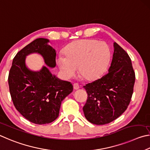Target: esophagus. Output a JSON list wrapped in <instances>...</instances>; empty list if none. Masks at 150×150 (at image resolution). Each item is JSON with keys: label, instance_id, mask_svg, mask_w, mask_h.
Returning a JSON list of instances; mask_svg holds the SVG:
<instances>
[{"label": "esophagus", "instance_id": "34e87169", "mask_svg": "<svg viewBox=\"0 0 150 150\" xmlns=\"http://www.w3.org/2000/svg\"><path fill=\"white\" fill-rule=\"evenodd\" d=\"M73 87H74V90H78V89H79L80 86H79V84H78V83H74L73 84Z\"/></svg>", "mask_w": 150, "mask_h": 150}]
</instances>
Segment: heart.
Instances as JSON below:
<instances>
[{
  "label": "heart",
  "mask_w": 150,
  "mask_h": 150,
  "mask_svg": "<svg viewBox=\"0 0 150 150\" xmlns=\"http://www.w3.org/2000/svg\"><path fill=\"white\" fill-rule=\"evenodd\" d=\"M64 55H58L56 62L62 77L70 79L79 68L86 80H94L105 72L111 59V51L107 43L95 39H81L66 47Z\"/></svg>",
  "instance_id": "b5f03b06"
}]
</instances>
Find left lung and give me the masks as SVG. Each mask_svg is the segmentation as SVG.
Listing matches in <instances>:
<instances>
[{
    "mask_svg": "<svg viewBox=\"0 0 150 150\" xmlns=\"http://www.w3.org/2000/svg\"><path fill=\"white\" fill-rule=\"evenodd\" d=\"M109 72L83 86L88 99L83 107L89 122L103 125L120 117L129 105L135 82V72L129 55L117 43Z\"/></svg>",
    "mask_w": 150,
    "mask_h": 150,
    "instance_id": "left-lung-1",
    "label": "left lung"
}]
</instances>
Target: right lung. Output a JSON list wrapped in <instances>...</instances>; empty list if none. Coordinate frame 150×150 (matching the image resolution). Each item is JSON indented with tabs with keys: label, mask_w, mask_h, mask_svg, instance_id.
Masks as SVG:
<instances>
[{
	"label": "right lung",
	"mask_w": 150,
	"mask_h": 150,
	"mask_svg": "<svg viewBox=\"0 0 150 150\" xmlns=\"http://www.w3.org/2000/svg\"><path fill=\"white\" fill-rule=\"evenodd\" d=\"M48 39L38 38L16 54L8 74L12 100L20 113L36 125L48 124L59 117L60 105L73 90L72 83L60 80L45 67L39 72L28 69L25 57L38 52L49 67L56 66V51L47 43Z\"/></svg>",
	"instance_id": "right-lung-1"
}]
</instances>
